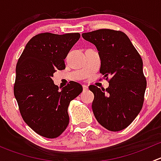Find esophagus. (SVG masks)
<instances>
[{
	"label": "esophagus",
	"instance_id": "obj_1",
	"mask_svg": "<svg viewBox=\"0 0 161 161\" xmlns=\"http://www.w3.org/2000/svg\"><path fill=\"white\" fill-rule=\"evenodd\" d=\"M82 89H83V91H86L89 90V87L86 85H82Z\"/></svg>",
	"mask_w": 161,
	"mask_h": 161
}]
</instances>
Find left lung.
<instances>
[{"instance_id":"obj_1","label":"left lung","mask_w":161,"mask_h":161,"mask_svg":"<svg viewBox=\"0 0 161 161\" xmlns=\"http://www.w3.org/2000/svg\"><path fill=\"white\" fill-rule=\"evenodd\" d=\"M82 36L98 50L100 72L106 79L110 77L106 90L90 86L94 94V116L108 130H122L134 121L143 104L147 81L142 58L127 35L121 31L103 29Z\"/></svg>"}]
</instances>
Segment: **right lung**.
<instances>
[{"label": "right lung", "mask_w": 161, "mask_h": 161, "mask_svg": "<svg viewBox=\"0 0 161 161\" xmlns=\"http://www.w3.org/2000/svg\"><path fill=\"white\" fill-rule=\"evenodd\" d=\"M80 34L44 32L27 43L16 64L14 94L25 122L37 134L53 139L69 123L68 108L82 92L79 83L71 82L61 91L52 77L65 69L64 61Z\"/></svg>", "instance_id": "obj_1"}]
</instances>
